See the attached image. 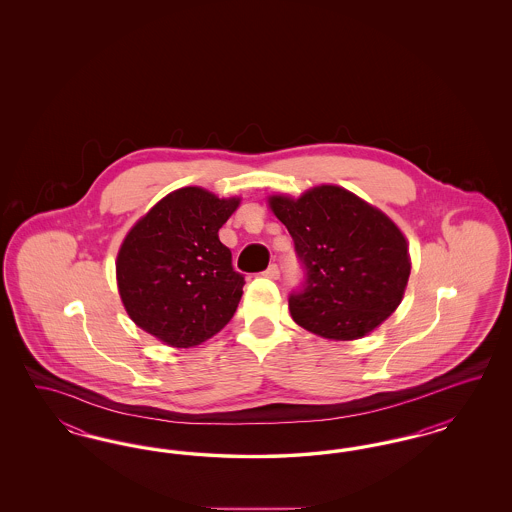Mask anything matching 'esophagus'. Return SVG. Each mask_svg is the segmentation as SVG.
<instances>
[{"label":"esophagus","instance_id":"1","mask_svg":"<svg viewBox=\"0 0 512 512\" xmlns=\"http://www.w3.org/2000/svg\"><path fill=\"white\" fill-rule=\"evenodd\" d=\"M263 276H267L270 280H278V278H280V268H278V265H270V267L263 272Z\"/></svg>","mask_w":512,"mask_h":512}]
</instances>
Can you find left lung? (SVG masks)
Listing matches in <instances>:
<instances>
[{"label": "left lung", "instance_id": "8db88e82", "mask_svg": "<svg viewBox=\"0 0 512 512\" xmlns=\"http://www.w3.org/2000/svg\"><path fill=\"white\" fill-rule=\"evenodd\" d=\"M270 209L292 236L303 267L290 293L299 326L328 340H357L382 324L403 299L411 274L407 240L382 211L338 186H318Z\"/></svg>", "mask_w": 512, "mask_h": 512}]
</instances>
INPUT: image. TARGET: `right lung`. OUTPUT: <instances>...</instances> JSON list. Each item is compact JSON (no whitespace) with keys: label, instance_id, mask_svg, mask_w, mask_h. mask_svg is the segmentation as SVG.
Wrapping results in <instances>:
<instances>
[{"label":"right lung","instance_id":"add662e5","mask_svg":"<svg viewBox=\"0 0 512 512\" xmlns=\"http://www.w3.org/2000/svg\"><path fill=\"white\" fill-rule=\"evenodd\" d=\"M240 199L201 188L163 197L128 232L117 257V282L130 318L172 347H194L234 317L244 274L219 228Z\"/></svg>","mask_w":512,"mask_h":512}]
</instances>
